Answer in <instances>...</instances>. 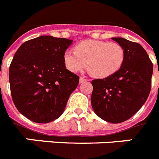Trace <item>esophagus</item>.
I'll use <instances>...</instances> for the list:
<instances>
[{
    "instance_id": "1",
    "label": "esophagus",
    "mask_w": 159,
    "mask_h": 159,
    "mask_svg": "<svg viewBox=\"0 0 159 159\" xmlns=\"http://www.w3.org/2000/svg\"><path fill=\"white\" fill-rule=\"evenodd\" d=\"M87 80H87L86 78H84V77H80V84H82V83L85 82V81Z\"/></svg>"
}]
</instances>
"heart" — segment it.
<instances>
[{"instance_id":"obj_1","label":"heart","mask_w":159,"mask_h":159,"mask_svg":"<svg viewBox=\"0 0 159 159\" xmlns=\"http://www.w3.org/2000/svg\"><path fill=\"white\" fill-rule=\"evenodd\" d=\"M124 49L116 42L87 40L78 43L75 52L64 53L66 67L76 72L88 66V71L93 76L105 78L119 70L124 61Z\"/></svg>"}]
</instances>
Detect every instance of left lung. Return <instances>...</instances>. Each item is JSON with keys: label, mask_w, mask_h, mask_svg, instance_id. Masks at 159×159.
Wrapping results in <instances>:
<instances>
[{"label": "left lung", "mask_w": 159, "mask_h": 159, "mask_svg": "<svg viewBox=\"0 0 159 159\" xmlns=\"http://www.w3.org/2000/svg\"><path fill=\"white\" fill-rule=\"evenodd\" d=\"M124 49L120 69L104 79L92 81L91 102L97 116L107 122L126 121L145 103L151 88L153 64L139 43L113 37Z\"/></svg>", "instance_id": "left-lung-1"}]
</instances>
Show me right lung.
Here are the masks:
<instances>
[{
	"label": "right lung",
	"mask_w": 159,
	"mask_h": 159,
	"mask_svg": "<svg viewBox=\"0 0 159 159\" xmlns=\"http://www.w3.org/2000/svg\"><path fill=\"white\" fill-rule=\"evenodd\" d=\"M72 43L65 38L41 36L25 42L9 67L12 99L31 121L48 123L64 112L80 77L66 69L64 53Z\"/></svg>",
	"instance_id": "right-lung-1"
}]
</instances>
